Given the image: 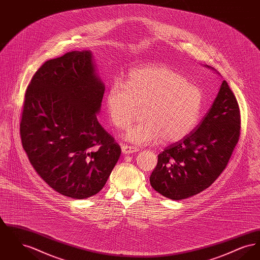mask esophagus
Here are the masks:
<instances>
[{
    "instance_id": "34e87169",
    "label": "esophagus",
    "mask_w": 260,
    "mask_h": 260,
    "mask_svg": "<svg viewBox=\"0 0 260 260\" xmlns=\"http://www.w3.org/2000/svg\"><path fill=\"white\" fill-rule=\"evenodd\" d=\"M138 149L134 147V146H129V145H123L122 146V151L124 154H133L137 152Z\"/></svg>"
}]
</instances>
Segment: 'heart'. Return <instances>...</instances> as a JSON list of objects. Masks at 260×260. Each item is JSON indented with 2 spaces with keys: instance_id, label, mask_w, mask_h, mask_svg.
Wrapping results in <instances>:
<instances>
[{
  "instance_id": "heart-1",
  "label": "heart",
  "mask_w": 260,
  "mask_h": 260,
  "mask_svg": "<svg viewBox=\"0 0 260 260\" xmlns=\"http://www.w3.org/2000/svg\"><path fill=\"white\" fill-rule=\"evenodd\" d=\"M112 124L124 128L144 106L142 122L131 125L124 138L134 144L161 140L174 143L188 136L198 123L203 90L184 75L166 65H148L133 70L125 80L114 81L105 98Z\"/></svg>"
}]
</instances>
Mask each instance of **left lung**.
<instances>
[{
	"mask_svg": "<svg viewBox=\"0 0 260 260\" xmlns=\"http://www.w3.org/2000/svg\"><path fill=\"white\" fill-rule=\"evenodd\" d=\"M240 129L237 99L223 81L210 110L197 127L158 155L150 184L164 197L175 201L201 193L225 170L239 141Z\"/></svg>",
	"mask_w": 260,
	"mask_h": 260,
	"instance_id": "obj_1",
	"label": "left lung"
}]
</instances>
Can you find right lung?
I'll return each mask as SVG.
<instances>
[{
	"label": "right lung",
	"mask_w": 260,
	"mask_h": 260,
	"mask_svg": "<svg viewBox=\"0 0 260 260\" xmlns=\"http://www.w3.org/2000/svg\"><path fill=\"white\" fill-rule=\"evenodd\" d=\"M89 50L45 62L25 92L22 146L38 174L66 197L87 199L104 187L121 147L98 121L104 85Z\"/></svg>",
	"instance_id": "1"
}]
</instances>
